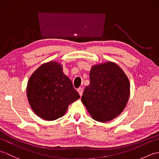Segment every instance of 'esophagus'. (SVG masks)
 Segmentation results:
<instances>
[{"mask_svg":"<svg viewBox=\"0 0 159 159\" xmlns=\"http://www.w3.org/2000/svg\"><path fill=\"white\" fill-rule=\"evenodd\" d=\"M77 91H78V92H79V95L81 96L83 95V89L82 88V87H80V88L77 89Z\"/></svg>","mask_w":159,"mask_h":159,"instance_id":"1","label":"esophagus"}]
</instances>
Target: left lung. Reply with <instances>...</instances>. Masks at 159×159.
Returning <instances> with one entry per match:
<instances>
[{
    "label": "left lung",
    "instance_id": "left-lung-1",
    "mask_svg": "<svg viewBox=\"0 0 159 159\" xmlns=\"http://www.w3.org/2000/svg\"><path fill=\"white\" fill-rule=\"evenodd\" d=\"M90 83L81 100L93 120L107 122L119 116L130 96V83L117 64L107 62L94 66L89 72Z\"/></svg>",
    "mask_w": 159,
    "mask_h": 159
}]
</instances>
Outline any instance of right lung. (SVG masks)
Here are the masks:
<instances>
[{"label":"right lung","instance_id":"right-lung-1","mask_svg":"<svg viewBox=\"0 0 159 159\" xmlns=\"http://www.w3.org/2000/svg\"><path fill=\"white\" fill-rule=\"evenodd\" d=\"M26 95L35 113L48 121L62 117L70 104L80 98L61 65L55 61L43 64L33 72Z\"/></svg>","mask_w":159,"mask_h":159}]
</instances>
